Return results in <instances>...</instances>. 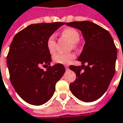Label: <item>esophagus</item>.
Listing matches in <instances>:
<instances>
[{
    "instance_id": "34e87169",
    "label": "esophagus",
    "mask_w": 123,
    "mask_h": 123,
    "mask_svg": "<svg viewBox=\"0 0 123 123\" xmlns=\"http://www.w3.org/2000/svg\"><path fill=\"white\" fill-rule=\"evenodd\" d=\"M65 69H66V70H68V69H69L68 65H65Z\"/></svg>"
}]
</instances>
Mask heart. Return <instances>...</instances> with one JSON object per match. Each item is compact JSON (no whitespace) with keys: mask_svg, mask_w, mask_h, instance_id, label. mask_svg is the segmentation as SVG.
I'll return each mask as SVG.
<instances>
[{"mask_svg":"<svg viewBox=\"0 0 123 123\" xmlns=\"http://www.w3.org/2000/svg\"><path fill=\"white\" fill-rule=\"evenodd\" d=\"M62 34L67 37L73 42V46H76V43L80 40V34L78 31L74 29L68 27L63 29ZM46 47L50 54H53L56 51V41L55 34H50L46 40ZM75 58V55L73 53H56L53 56V61L58 64H69Z\"/></svg>","mask_w":123,"mask_h":123,"instance_id":"heart-1","label":"heart"}]
</instances>
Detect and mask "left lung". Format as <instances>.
<instances>
[{"instance_id": "1", "label": "left lung", "mask_w": 123, "mask_h": 123, "mask_svg": "<svg viewBox=\"0 0 123 123\" xmlns=\"http://www.w3.org/2000/svg\"><path fill=\"white\" fill-rule=\"evenodd\" d=\"M66 25L80 29L85 40L78 58L82 66H70L77 76L70 89L82 101H94L106 92L114 76L117 49L110 33L94 22L82 21ZM84 63L87 64L86 66Z\"/></svg>"}]
</instances>
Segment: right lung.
Returning <instances> with one entry per match:
<instances>
[{
    "label": "right lung",
    "mask_w": 123,
    "mask_h": 123,
    "mask_svg": "<svg viewBox=\"0 0 123 123\" xmlns=\"http://www.w3.org/2000/svg\"><path fill=\"white\" fill-rule=\"evenodd\" d=\"M65 22L29 25L15 34L7 55L10 80L18 95L27 103L40 106L55 92V84L65 72L62 64L50 65L47 38ZM42 66H46L44 71Z\"/></svg>",
    "instance_id": "right-lung-1"
}]
</instances>
